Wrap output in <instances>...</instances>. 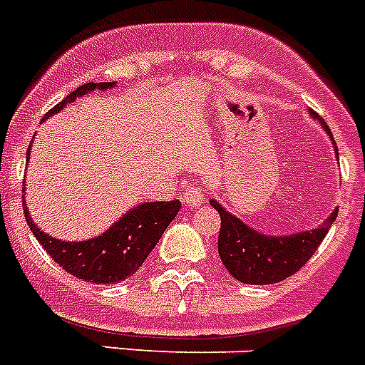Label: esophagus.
Wrapping results in <instances>:
<instances>
[{
    "label": "esophagus",
    "mask_w": 365,
    "mask_h": 365,
    "mask_svg": "<svg viewBox=\"0 0 365 365\" xmlns=\"http://www.w3.org/2000/svg\"><path fill=\"white\" fill-rule=\"evenodd\" d=\"M206 202V195L200 187H189L183 192V204L189 207H198Z\"/></svg>",
    "instance_id": "obj_1"
}]
</instances>
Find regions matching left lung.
I'll return each instance as SVG.
<instances>
[{
	"label": "left lung",
	"mask_w": 365,
	"mask_h": 365,
	"mask_svg": "<svg viewBox=\"0 0 365 365\" xmlns=\"http://www.w3.org/2000/svg\"><path fill=\"white\" fill-rule=\"evenodd\" d=\"M314 118L321 120L317 113L310 111ZM324 131L332 139V145L338 155V146L334 143L329 125L321 122ZM211 206L219 211V256L225 263L226 271L243 284L252 286H265L286 280L295 274L308 259L314 256L321 241L330 230L332 222L338 217V210L324 220L319 228L306 230L292 235H263L254 228L247 226L243 220L220 206L219 202L211 200Z\"/></svg>",
	"instance_id": "1"
}]
</instances>
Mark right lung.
<instances>
[{"label":"right lung","instance_id":"add662e5","mask_svg":"<svg viewBox=\"0 0 365 365\" xmlns=\"http://www.w3.org/2000/svg\"><path fill=\"white\" fill-rule=\"evenodd\" d=\"M115 83H85L64 98L53 109L46 113L44 118L59 113L66 103H72L76 98L91 93L94 88L106 91ZM29 159V152H27ZM26 191V187H21ZM24 215L27 226L33 232L42 249L50 254L55 263H59L66 272L81 278L91 284H116L131 277L145 263L148 254L154 250L158 241L174 220L180 211V200L170 202H145L135 206L116 220L106 234L88 241H61L42 232L29 217L26 200L21 198Z\"/></svg>","mask_w":365,"mask_h":365}]
</instances>
